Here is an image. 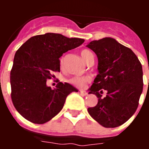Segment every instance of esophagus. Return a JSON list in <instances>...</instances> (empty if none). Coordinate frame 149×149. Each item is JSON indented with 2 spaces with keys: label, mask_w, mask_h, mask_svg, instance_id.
Wrapping results in <instances>:
<instances>
[{
  "label": "esophagus",
  "mask_w": 149,
  "mask_h": 149,
  "mask_svg": "<svg viewBox=\"0 0 149 149\" xmlns=\"http://www.w3.org/2000/svg\"><path fill=\"white\" fill-rule=\"evenodd\" d=\"M80 93H81L82 95H87V92L84 90H80Z\"/></svg>",
  "instance_id": "obj_1"
}]
</instances>
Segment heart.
Returning <instances> with one entry per match:
<instances>
[{"mask_svg": "<svg viewBox=\"0 0 149 149\" xmlns=\"http://www.w3.org/2000/svg\"><path fill=\"white\" fill-rule=\"evenodd\" d=\"M81 56L84 61L86 63L89 62L90 58L93 56V54L91 53L89 50L84 49L81 51ZM63 63H64V57L62 56L60 60V68L63 67ZM91 81L90 76H75L68 80V83L71 84L72 86L75 87L79 88V89H83L86 86V84Z\"/></svg>", "mask_w": 149, "mask_h": 149, "instance_id": "obj_1", "label": "heart"}]
</instances>
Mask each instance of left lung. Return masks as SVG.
<instances>
[{
  "instance_id": "left-lung-1",
  "label": "left lung",
  "mask_w": 149,
  "mask_h": 149,
  "mask_svg": "<svg viewBox=\"0 0 149 149\" xmlns=\"http://www.w3.org/2000/svg\"><path fill=\"white\" fill-rule=\"evenodd\" d=\"M98 56V74L89 89L98 98L88 113L105 127H116L136 112L143 92V68L136 54L113 38L94 40L87 45ZM106 97L101 98L103 91Z\"/></svg>"
}]
</instances>
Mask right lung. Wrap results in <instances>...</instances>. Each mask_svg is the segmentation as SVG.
Here are the masks:
<instances>
[{
	"label": "right lung",
	"instance_id": "1",
	"mask_svg": "<svg viewBox=\"0 0 149 149\" xmlns=\"http://www.w3.org/2000/svg\"><path fill=\"white\" fill-rule=\"evenodd\" d=\"M84 42L83 39L48 33L30 38L18 48L10 72L11 98L24 119L34 124L48 122L63 109L67 96L77 92L61 82L53 89L46 81L54 76V72H60V56Z\"/></svg>",
	"mask_w": 149,
	"mask_h": 149
}]
</instances>
